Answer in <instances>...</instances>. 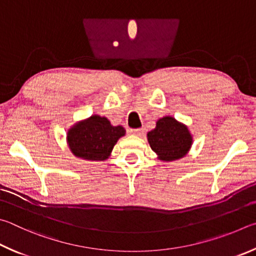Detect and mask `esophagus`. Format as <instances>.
Returning a JSON list of instances; mask_svg holds the SVG:
<instances>
[{
  "mask_svg": "<svg viewBox=\"0 0 256 256\" xmlns=\"http://www.w3.org/2000/svg\"><path fill=\"white\" fill-rule=\"evenodd\" d=\"M129 132H130L132 135H135V136H142V135H144L145 130L142 128H138V129H132V130Z\"/></svg>",
  "mask_w": 256,
  "mask_h": 256,
  "instance_id": "obj_1",
  "label": "esophagus"
}]
</instances>
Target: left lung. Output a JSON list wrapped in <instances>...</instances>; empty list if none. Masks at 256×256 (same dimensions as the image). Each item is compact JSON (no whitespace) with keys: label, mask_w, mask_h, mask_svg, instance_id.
Returning a JSON list of instances; mask_svg holds the SVG:
<instances>
[{"label":"left lung","mask_w":256,"mask_h":256,"mask_svg":"<svg viewBox=\"0 0 256 256\" xmlns=\"http://www.w3.org/2000/svg\"><path fill=\"white\" fill-rule=\"evenodd\" d=\"M147 140L158 158L165 162L184 158L192 145V136L186 126L170 116L158 120L155 129L147 134Z\"/></svg>","instance_id":"left-lung-1"}]
</instances>
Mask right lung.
<instances>
[{"mask_svg":"<svg viewBox=\"0 0 256 256\" xmlns=\"http://www.w3.org/2000/svg\"><path fill=\"white\" fill-rule=\"evenodd\" d=\"M126 130L112 126L106 116L93 114L76 122L67 132V144L76 158L88 160H106Z\"/></svg>","mask_w":256,"mask_h":256,"instance_id":"right-lung-1","label":"right lung"}]
</instances>
